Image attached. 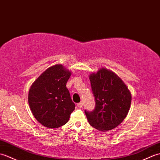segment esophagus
I'll return each mask as SVG.
<instances>
[{"instance_id":"34e87169","label":"esophagus","mask_w":160,"mask_h":160,"mask_svg":"<svg viewBox=\"0 0 160 160\" xmlns=\"http://www.w3.org/2000/svg\"><path fill=\"white\" fill-rule=\"evenodd\" d=\"M77 106H78V108H82V106H83V103H82V102L78 103V104H77Z\"/></svg>"}]
</instances>
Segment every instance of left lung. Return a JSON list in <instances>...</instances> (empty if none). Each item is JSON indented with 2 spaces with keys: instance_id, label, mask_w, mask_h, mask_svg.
I'll use <instances>...</instances> for the list:
<instances>
[{
  "instance_id": "8db88e82",
  "label": "left lung",
  "mask_w": 160,
  "mask_h": 160,
  "mask_svg": "<svg viewBox=\"0 0 160 160\" xmlns=\"http://www.w3.org/2000/svg\"><path fill=\"white\" fill-rule=\"evenodd\" d=\"M96 107L85 111L89 124L100 131L117 127L127 117L131 103V94L121 78L113 71L101 68L89 75Z\"/></svg>"
}]
</instances>
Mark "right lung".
Instances as JSON below:
<instances>
[{
    "label": "right lung",
    "instance_id": "add662e5",
    "mask_svg": "<svg viewBox=\"0 0 160 160\" xmlns=\"http://www.w3.org/2000/svg\"><path fill=\"white\" fill-rule=\"evenodd\" d=\"M71 75L69 70L57 64L44 71L30 87V109L44 127L57 128L69 121L75 109V104L66 87Z\"/></svg>",
    "mask_w": 160,
    "mask_h": 160
}]
</instances>
